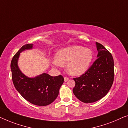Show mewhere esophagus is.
Here are the masks:
<instances>
[{
  "mask_svg": "<svg viewBox=\"0 0 128 128\" xmlns=\"http://www.w3.org/2000/svg\"><path fill=\"white\" fill-rule=\"evenodd\" d=\"M64 81H65V82H66L68 80H69V78H68V77L64 76Z\"/></svg>",
  "mask_w": 128,
  "mask_h": 128,
  "instance_id": "obj_1",
  "label": "esophagus"
}]
</instances>
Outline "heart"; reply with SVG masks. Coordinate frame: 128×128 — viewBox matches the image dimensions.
<instances>
[{"instance_id": "b5f03b06", "label": "heart", "mask_w": 128, "mask_h": 128, "mask_svg": "<svg viewBox=\"0 0 128 128\" xmlns=\"http://www.w3.org/2000/svg\"><path fill=\"white\" fill-rule=\"evenodd\" d=\"M93 59V53L90 49L75 45L57 52L53 64L56 66L66 64V71L69 74L80 76L87 71Z\"/></svg>"}]
</instances>
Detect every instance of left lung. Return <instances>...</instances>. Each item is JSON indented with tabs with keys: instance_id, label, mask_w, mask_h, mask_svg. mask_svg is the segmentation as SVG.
Here are the masks:
<instances>
[{
	"instance_id": "1",
	"label": "left lung",
	"mask_w": 128,
	"mask_h": 128,
	"mask_svg": "<svg viewBox=\"0 0 128 128\" xmlns=\"http://www.w3.org/2000/svg\"><path fill=\"white\" fill-rule=\"evenodd\" d=\"M98 58L85 73L74 78L73 93L84 102H93L104 98L112 86L114 78L112 56L102 44L96 42Z\"/></svg>"
}]
</instances>
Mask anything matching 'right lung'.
Masks as SVG:
<instances>
[{"label":"right lung","mask_w":128,"mask_h":128,"mask_svg":"<svg viewBox=\"0 0 128 128\" xmlns=\"http://www.w3.org/2000/svg\"><path fill=\"white\" fill-rule=\"evenodd\" d=\"M33 44L22 46L15 54L11 62L12 82L17 90L26 100L34 105L45 106L51 104L57 98L59 89L64 82L62 75L52 76L44 73L35 78H28L23 74L17 65L20 53L30 49Z\"/></svg>","instance_id":"add662e5"}]
</instances>
